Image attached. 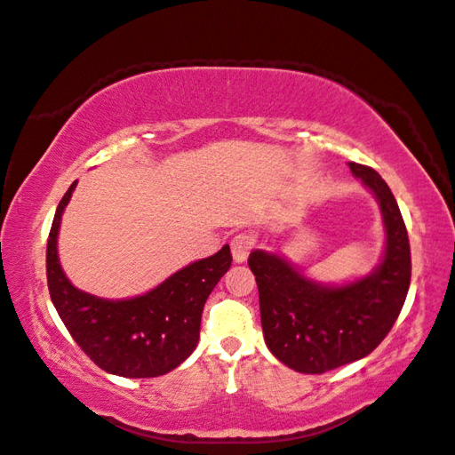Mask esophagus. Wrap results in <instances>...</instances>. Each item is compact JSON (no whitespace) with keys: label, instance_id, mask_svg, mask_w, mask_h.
Listing matches in <instances>:
<instances>
[{"label":"esophagus","instance_id":"34e87169","mask_svg":"<svg viewBox=\"0 0 455 455\" xmlns=\"http://www.w3.org/2000/svg\"><path fill=\"white\" fill-rule=\"evenodd\" d=\"M256 246V238L250 233H240L233 240H230V248H233V258L235 262H244L248 254L252 252V248Z\"/></svg>","mask_w":455,"mask_h":455}]
</instances>
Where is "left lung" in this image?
I'll return each mask as SVG.
<instances>
[{"mask_svg": "<svg viewBox=\"0 0 455 455\" xmlns=\"http://www.w3.org/2000/svg\"><path fill=\"white\" fill-rule=\"evenodd\" d=\"M350 170L381 205L387 250L375 274L346 287L308 282L274 254H250L266 344L279 362L301 373H326L371 354L389 334L411 285L407 227L387 183L373 168Z\"/></svg>", "mask_w": 455, "mask_h": 455, "instance_id": "left-lung-1", "label": "left lung"}]
</instances>
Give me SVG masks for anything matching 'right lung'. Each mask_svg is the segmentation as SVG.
<instances>
[{"label": "right lung", "instance_id": "right-lung-1", "mask_svg": "<svg viewBox=\"0 0 455 455\" xmlns=\"http://www.w3.org/2000/svg\"><path fill=\"white\" fill-rule=\"evenodd\" d=\"M74 181L58 203L46 243V282L68 332L103 371L121 377H158L172 371L196 350L201 313L233 256L222 246L215 256L180 269L147 295L105 301L78 291L68 282L56 254L62 211Z\"/></svg>", "mask_w": 455, "mask_h": 455}]
</instances>
